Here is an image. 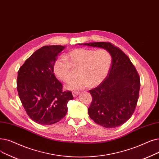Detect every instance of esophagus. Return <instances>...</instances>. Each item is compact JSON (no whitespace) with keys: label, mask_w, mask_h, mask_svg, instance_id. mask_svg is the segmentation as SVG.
Here are the masks:
<instances>
[{"label":"esophagus","mask_w":159,"mask_h":159,"mask_svg":"<svg viewBox=\"0 0 159 159\" xmlns=\"http://www.w3.org/2000/svg\"><path fill=\"white\" fill-rule=\"evenodd\" d=\"M72 93H73V96L74 98H75V97H77L79 94V92H73Z\"/></svg>","instance_id":"34e87169"}]
</instances>
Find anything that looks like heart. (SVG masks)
Listing matches in <instances>:
<instances>
[{"label": "heart", "instance_id": "heart-1", "mask_svg": "<svg viewBox=\"0 0 159 159\" xmlns=\"http://www.w3.org/2000/svg\"><path fill=\"white\" fill-rule=\"evenodd\" d=\"M112 64V57L105 49L93 50L79 48L69 52L64 58L55 60L53 71L56 77L67 82L72 77V68H78L79 77L66 84L71 90L99 85L105 79Z\"/></svg>", "mask_w": 159, "mask_h": 159}]
</instances>
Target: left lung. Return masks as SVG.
<instances>
[{
    "mask_svg": "<svg viewBox=\"0 0 159 159\" xmlns=\"http://www.w3.org/2000/svg\"><path fill=\"white\" fill-rule=\"evenodd\" d=\"M79 45L99 47L112 57L108 76L101 83L89 90L92 101L88 109L90 118L106 128L125 123L134 113L139 97V75L129 58L120 49L109 42Z\"/></svg>",
    "mask_w": 159,
    "mask_h": 159,
    "instance_id": "1",
    "label": "left lung"
}]
</instances>
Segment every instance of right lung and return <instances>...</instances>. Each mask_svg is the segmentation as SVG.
Here are the masks:
<instances>
[{
	"instance_id": "obj_1",
	"label": "right lung",
	"mask_w": 159,
	"mask_h": 159,
	"mask_svg": "<svg viewBox=\"0 0 159 159\" xmlns=\"http://www.w3.org/2000/svg\"><path fill=\"white\" fill-rule=\"evenodd\" d=\"M64 49L61 45L41 47L18 71L19 99L30 119L40 125H50L64 118L67 102L73 99L70 91H62L53 71L54 61Z\"/></svg>"
}]
</instances>
